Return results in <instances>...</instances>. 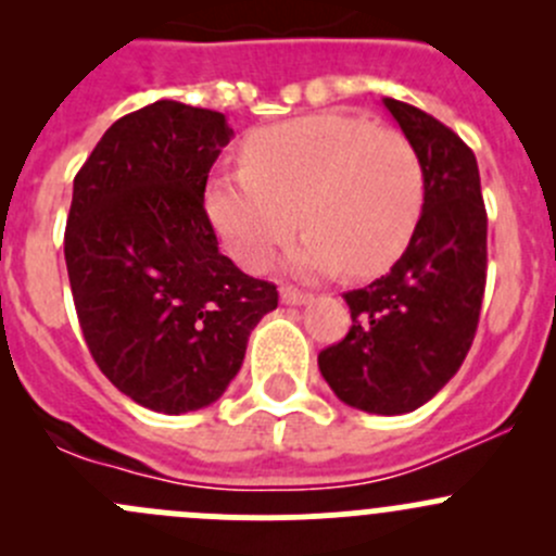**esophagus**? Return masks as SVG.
<instances>
[{
    "mask_svg": "<svg viewBox=\"0 0 556 556\" xmlns=\"http://www.w3.org/2000/svg\"><path fill=\"white\" fill-rule=\"evenodd\" d=\"M282 304H288V306H304V304H309V299L312 295L309 293H301V290H295V288H282Z\"/></svg>",
    "mask_w": 556,
    "mask_h": 556,
    "instance_id": "1",
    "label": "esophagus"
}]
</instances>
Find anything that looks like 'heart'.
<instances>
[{"instance_id":"heart-1","label":"heart","mask_w":556,"mask_h":556,"mask_svg":"<svg viewBox=\"0 0 556 556\" xmlns=\"http://www.w3.org/2000/svg\"><path fill=\"white\" fill-rule=\"evenodd\" d=\"M242 166L212 179L206 215L250 271L268 266L304 223L309 233L290 250V274L371 277L401 257L422 215L417 148L363 117L319 112L263 128L247 139Z\"/></svg>"}]
</instances>
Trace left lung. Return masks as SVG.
Listing matches in <instances>:
<instances>
[{"instance_id":"obj_1","label":"left lung","mask_w":556,"mask_h":556,"mask_svg":"<svg viewBox=\"0 0 556 556\" xmlns=\"http://www.w3.org/2000/svg\"><path fill=\"white\" fill-rule=\"evenodd\" d=\"M425 169V204L390 274L344 293L352 328L319 352L339 401L368 414H408L463 366L486 285V210L476 155L428 112L384 99Z\"/></svg>"}]
</instances>
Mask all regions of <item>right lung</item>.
I'll use <instances>...</instances> for the list:
<instances>
[{"mask_svg": "<svg viewBox=\"0 0 556 556\" xmlns=\"http://www.w3.org/2000/svg\"><path fill=\"white\" fill-rule=\"evenodd\" d=\"M226 115L172 99L112 123L75 177L64 257L93 361L161 414L215 403L277 285L217 250L206 177L231 142Z\"/></svg>", "mask_w": 556, "mask_h": 556, "instance_id": "1", "label": "right lung"}]
</instances>
